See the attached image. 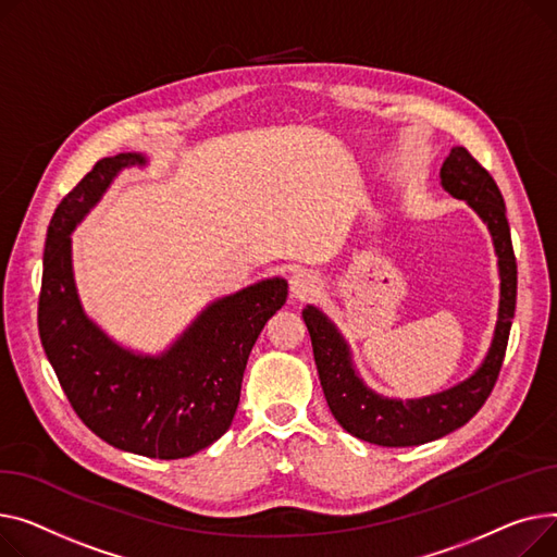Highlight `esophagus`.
<instances>
[{
  "label": "esophagus",
  "instance_id": "obj_1",
  "mask_svg": "<svg viewBox=\"0 0 557 557\" xmlns=\"http://www.w3.org/2000/svg\"><path fill=\"white\" fill-rule=\"evenodd\" d=\"M317 285H319V278L310 270L294 272L292 278H289V292H292L294 299L310 297V294L317 289Z\"/></svg>",
  "mask_w": 557,
  "mask_h": 557
}]
</instances>
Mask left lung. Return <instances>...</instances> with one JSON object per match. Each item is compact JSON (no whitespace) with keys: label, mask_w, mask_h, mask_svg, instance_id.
<instances>
[{"label":"left lung","mask_w":557,"mask_h":557,"mask_svg":"<svg viewBox=\"0 0 557 557\" xmlns=\"http://www.w3.org/2000/svg\"><path fill=\"white\" fill-rule=\"evenodd\" d=\"M441 186L483 220L493 236L499 265V312L495 335L479 369L463 382L432 396L386 398L359 377L352 352L337 325L317 306L304 308L325 403L342 428L373 445L409 447L447 436L483 407L493 391L508 346L517 301V263L502 190L481 163L461 146L443 161Z\"/></svg>","instance_id":"left-lung-1"}]
</instances>
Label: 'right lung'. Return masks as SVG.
<instances>
[{"label":"right lung","instance_id":"add662e5","mask_svg":"<svg viewBox=\"0 0 557 557\" xmlns=\"http://www.w3.org/2000/svg\"><path fill=\"white\" fill-rule=\"evenodd\" d=\"M133 166H148V157L119 152L96 161L58 205L47 228L38 329L64 396L87 428L116 449L171 461L232 428L249 352L283 308L287 281L263 278L211 301L159 355L114 342L81 304L72 234L114 177Z\"/></svg>","mask_w":557,"mask_h":557}]
</instances>
